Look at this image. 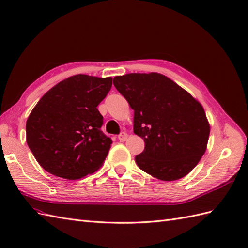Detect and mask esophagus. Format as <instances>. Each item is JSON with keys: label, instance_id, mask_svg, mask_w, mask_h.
<instances>
[{"label": "esophagus", "instance_id": "obj_1", "mask_svg": "<svg viewBox=\"0 0 248 248\" xmlns=\"http://www.w3.org/2000/svg\"><path fill=\"white\" fill-rule=\"evenodd\" d=\"M118 139L120 141H125L126 139H128V134H126L125 132H122L120 134L118 135Z\"/></svg>", "mask_w": 248, "mask_h": 248}]
</instances>
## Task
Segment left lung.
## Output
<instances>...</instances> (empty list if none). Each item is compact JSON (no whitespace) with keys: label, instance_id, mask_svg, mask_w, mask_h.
<instances>
[{"label":"left lung","instance_id":"left-lung-1","mask_svg":"<svg viewBox=\"0 0 248 248\" xmlns=\"http://www.w3.org/2000/svg\"><path fill=\"white\" fill-rule=\"evenodd\" d=\"M113 84L134 110L133 130L145 143L139 169L163 181L181 179L204 155L211 125L202 105L166 75L128 73Z\"/></svg>","mask_w":248,"mask_h":248}]
</instances>
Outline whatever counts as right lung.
Instances as JSON below:
<instances>
[{
    "mask_svg": "<svg viewBox=\"0 0 248 248\" xmlns=\"http://www.w3.org/2000/svg\"><path fill=\"white\" fill-rule=\"evenodd\" d=\"M112 78L76 74L50 89L31 111L26 141L40 166L63 179L84 178L103 166L112 140L97 110Z\"/></svg>",
    "mask_w": 248,
    "mask_h": 248,
    "instance_id": "add662e5",
    "label": "right lung"
}]
</instances>
